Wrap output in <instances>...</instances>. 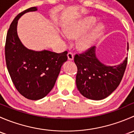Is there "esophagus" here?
<instances>
[{
	"label": "esophagus",
	"mask_w": 134,
	"mask_h": 134,
	"mask_svg": "<svg viewBox=\"0 0 134 134\" xmlns=\"http://www.w3.org/2000/svg\"><path fill=\"white\" fill-rule=\"evenodd\" d=\"M67 57H68V59L69 60H72L74 58V54L72 53V52H69L68 54H67Z\"/></svg>",
	"instance_id": "obj_1"
}]
</instances>
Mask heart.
I'll return each mask as SVG.
<instances>
[{"mask_svg":"<svg viewBox=\"0 0 134 134\" xmlns=\"http://www.w3.org/2000/svg\"><path fill=\"white\" fill-rule=\"evenodd\" d=\"M96 19L94 17H86L76 23L66 27L64 30L65 34L69 38H77L84 34L90 26L94 23ZM103 28L104 26L102 24H98L91 32L81 37L77 42L78 48L80 50H86L91 47L99 37ZM62 37L64 40H66V37L64 35H62Z\"/></svg>","mask_w":134,"mask_h":134,"instance_id":"1","label":"heart"}]
</instances>
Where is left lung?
<instances>
[{"label":"left lung","mask_w":134,"mask_h":134,"mask_svg":"<svg viewBox=\"0 0 134 134\" xmlns=\"http://www.w3.org/2000/svg\"><path fill=\"white\" fill-rule=\"evenodd\" d=\"M74 61L78 69L76 83L78 91L86 98L98 100L108 97L118 87L128 58L119 65L106 66L97 58L93 46L82 53L75 54Z\"/></svg>","instance_id":"left-lung-1"}]
</instances>
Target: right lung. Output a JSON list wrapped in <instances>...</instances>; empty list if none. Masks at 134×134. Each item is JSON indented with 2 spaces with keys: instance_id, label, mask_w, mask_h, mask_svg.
I'll return each mask as SVG.
<instances>
[{
  "instance_id": "obj_1",
  "label": "right lung",
  "mask_w": 134,
  "mask_h": 134,
  "mask_svg": "<svg viewBox=\"0 0 134 134\" xmlns=\"http://www.w3.org/2000/svg\"><path fill=\"white\" fill-rule=\"evenodd\" d=\"M36 10V7L30 8L16 16L8 31L5 44L6 66L13 84L20 94L33 100L41 99L52 90L68 53L34 51L22 44L17 32L19 19Z\"/></svg>"
}]
</instances>
